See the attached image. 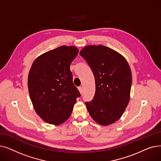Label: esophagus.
<instances>
[{
    "instance_id": "obj_1",
    "label": "esophagus",
    "mask_w": 161,
    "mask_h": 161,
    "mask_svg": "<svg viewBox=\"0 0 161 161\" xmlns=\"http://www.w3.org/2000/svg\"><path fill=\"white\" fill-rule=\"evenodd\" d=\"M78 90H79L80 93L82 94V92H83V88H82V87H78Z\"/></svg>"
}]
</instances>
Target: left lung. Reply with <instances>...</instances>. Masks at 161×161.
Returning <instances> with one entry per match:
<instances>
[{"label":"left lung","instance_id":"1","mask_svg":"<svg viewBox=\"0 0 161 161\" xmlns=\"http://www.w3.org/2000/svg\"><path fill=\"white\" fill-rule=\"evenodd\" d=\"M80 55L90 66L95 80V96L86 103L87 110L98 124H112L121 117L129 102V65L121 54L103 45L87 46Z\"/></svg>","mask_w":161,"mask_h":161}]
</instances>
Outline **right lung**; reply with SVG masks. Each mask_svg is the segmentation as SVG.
Segmentation results:
<instances>
[{
    "label": "right lung",
    "mask_w": 161,
    "mask_h": 161,
    "mask_svg": "<svg viewBox=\"0 0 161 161\" xmlns=\"http://www.w3.org/2000/svg\"><path fill=\"white\" fill-rule=\"evenodd\" d=\"M78 52L74 46H60L41 55L32 64L29 95L36 112L46 123L60 125L66 121L81 96L70 69Z\"/></svg>",
    "instance_id": "1"
}]
</instances>
